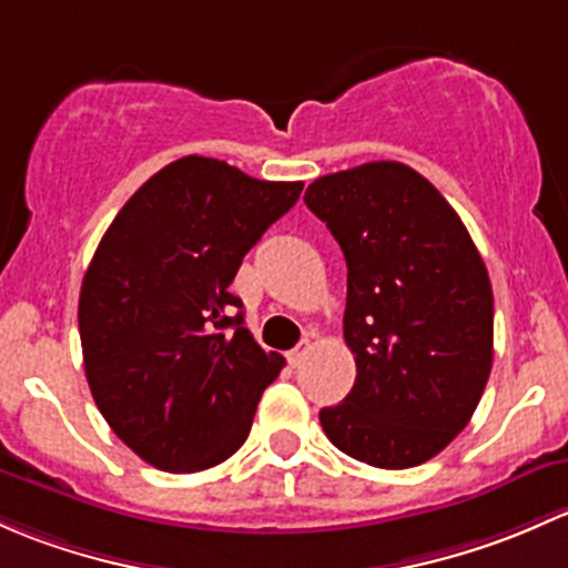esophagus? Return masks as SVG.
<instances>
[{
    "label": "esophagus",
    "instance_id": "obj_1",
    "mask_svg": "<svg viewBox=\"0 0 568 568\" xmlns=\"http://www.w3.org/2000/svg\"><path fill=\"white\" fill-rule=\"evenodd\" d=\"M308 349H312V344L303 342V344H297L295 349H290V353H286V358H290V364H292V366H301V361L306 358Z\"/></svg>",
    "mask_w": 568,
    "mask_h": 568
}]
</instances>
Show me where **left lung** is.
<instances>
[{
	"label": "left lung",
	"instance_id": "left-lung-1",
	"mask_svg": "<svg viewBox=\"0 0 568 568\" xmlns=\"http://www.w3.org/2000/svg\"><path fill=\"white\" fill-rule=\"evenodd\" d=\"M306 204L347 260L355 385L320 410L327 440L374 467H415L467 426L493 369V284L457 210L399 161L325 174Z\"/></svg>",
	"mask_w": 568,
	"mask_h": 568
}]
</instances>
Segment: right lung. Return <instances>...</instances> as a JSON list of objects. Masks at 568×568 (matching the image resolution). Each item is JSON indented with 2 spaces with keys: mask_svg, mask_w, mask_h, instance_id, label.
Returning <instances> with one entry per match:
<instances>
[{
  "mask_svg": "<svg viewBox=\"0 0 568 568\" xmlns=\"http://www.w3.org/2000/svg\"><path fill=\"white\" fill-rule=\"evenodd\" d=\"M301 191L185 155L128 199L98 245L79 295L87 383L114 435L158 470H207L248 437L284 358L243 327L230 284Z\"/></svg>",
  "mask_w": 568,
  "mask_h": 568,
  "instance_id": "1",
  "label": "right lung"
}]
</instances>
